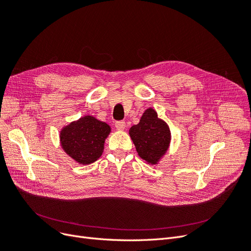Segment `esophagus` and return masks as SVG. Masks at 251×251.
<instances>
[{"label":"esophagus","instance_id":"1","mask_svg":"<svg viewBox=\"0 0 251 251\" xmlns=\"http://www.w3.org/2000/svg\"><path fill=\"white\" fill-rule=\"evenodd\" d=\"M115 127L118 129V130H124L126 127L125 121H117V122L115 123Z\"/></svg>","mask_w":251,"mask_h":251}]
</instances>
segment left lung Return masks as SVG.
Listing matches in <instances>:
<instances>
[{
    "label": "left lung",
    "instance_id": "1",
    "mask_svg": "<svg viewBox=\"0 0 251 251\" xmlns=\"http://www.w3.org/2000/svg\"><path fill=\"white\" fill-rule=\"evenodd\" d=\"M139 155L150 164H156L170 144V129L163 120L157 118L154 109L144 112L140 123L129 130Z\"/></svg>",
    "mask_w": 251,
    "mask_h": 251
}]
</instances>
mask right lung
<instances>
[{
    "label": "right lung",
    "mask_w": 251,
    "mask_h": 251,
    "mask_svg": "<svg viewBox=\"0 0 251 251\" xmlns=\"http://www.w3.org/2000/svg\"><path fill=\"white\" fill-rule=\"evenodd\" d=\"M109 132L106 123L86 116L62 129V148L78 163L88 165L102 155L104 141Z\"/></svg>",
    "instance_id": "add662e5"
}]
</instances>
